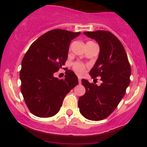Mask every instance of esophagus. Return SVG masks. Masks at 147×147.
<instances>
[{"instance_id":"esophagus-1","label":"esophagus","mask_w":147,"mask_h":147,"mask_svg":"<svg viewBox=\"0 0 147 147\" xmlns=\"http://www.w3.org/2000/svg\"><path fill=\"white\" fill-rule=\"evenodd\" d=\"M78 80H79V83H81V81H82V80H81V78L79 77V79H78Z\"/></svg>"}]
</instances>
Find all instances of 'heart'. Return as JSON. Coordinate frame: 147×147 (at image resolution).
<instances>
[{
    "instance_id": "heart-1",
    "label": "heart",
    "mask_w": 147,
    "mask_h": 147,
    "mask_svg": "<svg viewBox=\"0 0 147 147\" xmlns=\"http://www.w3.org/2000/svg\"><path fill=\"white\" fill-rule=\"evenodd\" d=\"M73 68H74L75 72L79 75H82L85 71V65L80 62H75L73 65Z\"/></svg>"
}]
</instances>
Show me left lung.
<instances>
[{
	"instance_id": "1",
	"label": "left lung",
	"mask_w": 147,
	"mask_h": 147,
	"mask_svg": "<svg viewBox=\"0 0 147 147\" xmlns=\"http://www.w3.org/2000/svg\"><path fill=\"white\" fill-rule=\"evenodd\" d=\"M99 45V54L90 71L93 79L101 76L100 85L82 80L85 93L79 98L80 112L91 121L106 119L114 111L125 94L129 85L131 67L127 55L119 39L107 31L85 32Z\"/></svg>"
}]
</instances>
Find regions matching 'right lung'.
Listing matches in <instances>:
<instances>
[{"label":"right lung","mask_w":147,"mask_h":147,"mask_svg":"<svg viewBox=\"0 0 147 147\" xmlns=\"http://www.w3.org/2000/svg\"><path fill=\"white\" fill-rule=\"evenodd\" d=\"M80 32L54 29L40 36L31 45L21 63V92L30 112L38 117H51L60 110L63 100L78 85L71 70L65 79L54 77L67 58L69 45Z\"/></svg>","instance_id":"obj_1"}]
</instances>
